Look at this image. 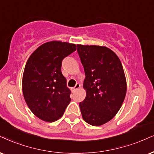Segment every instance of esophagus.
Listing matches in <instances>:
<instances>
[{
	"label": "esophagus",
	"instance_id": "34e87169",
	"mask_svg": "<svg viewBox=\"0 0 154 154\" xmlns=\"http://www.w3.org/2000/svg\"><path fill=\"white\" fill-rule=\"evenodd\" d=\"M79 87H80V85H79V84H78V83H77L76 84V85L75 87H74V88H73V91H75V90H77V89H78Z\"/></svg>",
	"mask_w": 154,
	"mask_h": 154
}]
</instances>
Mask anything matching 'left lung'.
Listing matches in <instances>:
<instances>
[{
  "instance_id": "1",
  "label": "left lung",
  "mask_w": 154,
  "mask_h": 154,
  "mask_svg": "<svg viewBox=\"0 0 154 154\" xmlns=\"http://www.w3.org/2000/svg\"><path fill=\"white\" fill-rule=\"evenodd\" d=\"M85 79L87 95L79 103L83 119L102 125L117 114L125 98L126 81L117 55L106 47L77 45Z\"/></svg>"
}]
</instances>
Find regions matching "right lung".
Segmentation results:
<instances>
[{
	"label": "right lung",
	"mask_w": 154,
	"mask_h": 154,
	"mask_svg": "<svg viewBox=\"0 0 154 154\" xmlns=\"http://www.w3.org/2000/svg\"><path fill=\"white\" fill-rule=\"evenodd\" d=\"M77 49L75 44L46 42L32 52L23 76L25 100L37 117L48 122L59 119L70 102L71 91L61 72L63 59Z\"/></svg>",
	"instance_id": "1"
}]
</instances>
